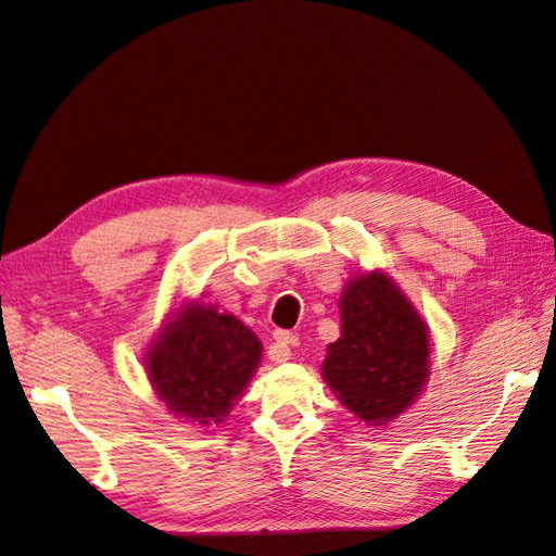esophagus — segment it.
<instances>
[{
	"label": "esophagus",
	"instance_id": "1",
	"mask_svg": "<svg viewBox=\"0 0 556 556\" xmlns=\"http://www.w3.org/2000/svg\"><path fill=\"white\" fill-rule=\"evenodd\" d=\"M298 344V337L291 334V332H283V330H277L275 332V342L270 344V349H267V355H270L273 363H286L291 357V346Z\"/></svg>",
	"mask_w": 556,
	"mask_h": 556
}]
</instances>
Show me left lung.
I'll list each match as a JSON object with an SVG mask.
<instances>
[{
    "label": "left lung",
    "mask_w": 556,
    "mask_h": 556,
    "mask_svg": "<svg viewBox=\"0 0 556 556\" xmlns=\"http://www.w3.org/2000/svg\"><path fill=\"white\" fill-rule=\"evenodd\" d=\"M342 337L328 346L324 379L351 414L388 425L429 379V330L386 273L349 281L339 300Z\"/></svg>",
    "instance_id": "left-lung-1"
}]
</instances>
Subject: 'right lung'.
Returning <instances> with one entry per match:
<instances>
[{"label":"right lung","mask_w":556,"mask_h":556,"mask_svg":"<svg viewBox=\"0 0 556 556\" xmlns=\"http://www.w3.org/2000/svg\"><path fill=\"white\" fill-rule=\"evenodd\" d=\"M258 337L232 314L189 302L161 328L146 367L173 416L195 425L222 422L261 363Z\"/></svg>","instance_id":"obj_1"}]
</instances>
